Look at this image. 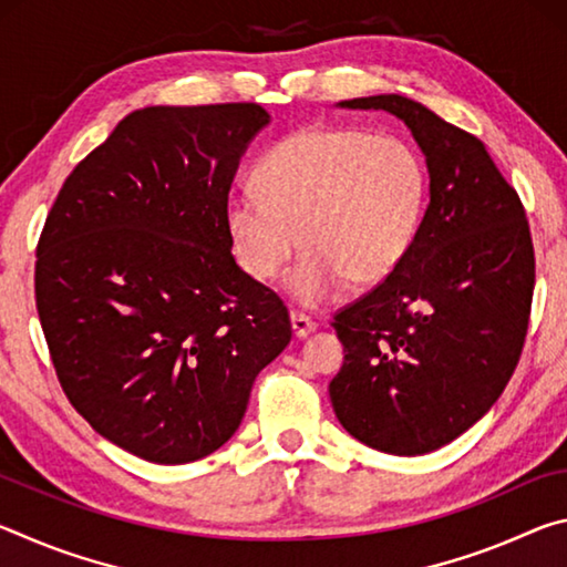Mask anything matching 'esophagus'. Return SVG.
I'll use <instances>...</instances> for the list:
<instances>
[{
  "mask_svg": "<svg viewBox=\"0 0 567 567\" xmlns=\"http://www.w3.org/2000/svg\"><path fill=\"white\" fill-rule=\"evenodd\" d=\"M290 322H292V332L297 340H305L307 334L315 332V322L310 318H305V315H300V312H292Z\"/></svg>",
  "mask_w": 567,
  "mask_h": 567,
  "instance_id": "esophagus-1",
  "label": "esophagus"
}]
</instances>
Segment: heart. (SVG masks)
<instances>
[{"instance_id": "obj_1", "label": "heart", "mask_w": 567, "mask_h": 567, "mask_svg": "<svg viewBox=\"0 0 567 567\" xmlns=\"http://www.w3.org/2000/svg\"><path fill=\"white\" fill-rule=\"evenodd\" d=\"M255 187L225 197L237 265L257 282L272 280L300 243L305 252L282 287L297 305L318 307L348 282L380 285L405 262L425 213L427 169L402 137L305 127L265 152Z\"/></svg>"}]
</instances>
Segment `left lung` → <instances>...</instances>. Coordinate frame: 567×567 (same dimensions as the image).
Returning a JSON list of instances; mask_svg holds the SVG:
<instances>
[{
    "instance_id": "left-lung-1",
    "label": "left lung",
    "mask_w": 567,
    "mask_h": 567,
    "mask_svg": "<svg viewBox=\"0 0 567 567\" xmlns=\"http://www.w3.org/2000/svg\"><path fill=\"white\" fill-rule=\"evenodd\" d=\"M385 110L425 155L430 203L410 255L332 328L344 362L330 382L340 425L368 447L425 455L501 398L520 360L535 257L517 192L483 142L402 94L338 102Z\"/></svg>"
}]
</instances>
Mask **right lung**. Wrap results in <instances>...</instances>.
<instances>
[{
	"label": "right lung",
	"mask_w": 567,
	"mask_h": 567,
	"mask_svg": "<svg viewBox=\"0 0 567 567\" xmlns=\"http://www.w3.org/2000/svg\"><path fill=\"white\" fill-rule=\"evenodd\" d=\"M267 124L252 102L132 112L44 223L34 292L56 378L104 440L150 463L223 447L290 344L287 307L239 270L223 217Z\"/></svg>",
	"instance_id": "right-lung-1"
}]
</instances>
